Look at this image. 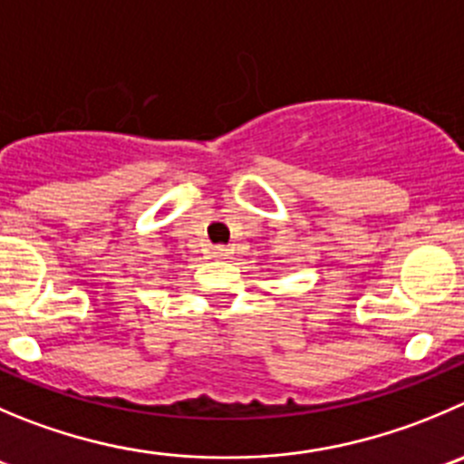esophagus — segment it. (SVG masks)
Masks as SVG:
<instances>
[{
    "instance_id": "34e87169",
    "label": "esophagus",
    "mask_w": 464,
    "mask_h": 464,
    "mask_svg": "<svg viewBox=\"0 0 464 464\" xmlns=\"http://www.w3.org/2000/svg\"><path fill=\"white\" fill-rule=\"evenodd\" d=\"M227 248H225V246H214V248H211V257H216V259H225L227 257Z\"/></svg>"
}]
</instances>
